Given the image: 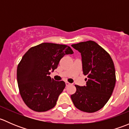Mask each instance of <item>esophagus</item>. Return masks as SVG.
Here are the masks:
<instances>
[{"instance_id":"esophagus-1","label":"esophagus","mask_w":129,"mask_h":129,"mask_svg":"<svg viewBox=\"0 0 129 129\" xmlns=\"http://www.w3.org/2000/svg\"><path fill=\"white\" fill-rule=\"evenodd\" d=\"M66 86H69V85H71V83L68 82H66Z\"/></svg>"}]
</instances>
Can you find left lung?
<instances>
[{
	"instance_id": "8db88e82",
	"label": "left lung",
	"mask_w": 129,
	"mask_h": 129,
	"mask_svg": "<svg viewBox=\"0 0 129 129\" xmlns=\"http://www.w3.org/2000/svg\"><path fill=\"white\" fill-rule=\"evenodd\" d=\"M81 54L83 73L87 76L86 85H75L76 92L71 97L75 107L92 113L102 109L110 99L116 78L111 57L95 42L89 40L72 44Z\"/></svg>"
}]
</instances>
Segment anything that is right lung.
I'll list each match as a JSON object with an SVG mask.
<instances>
[{
	"mask_svg": "<svg viewBox=\"0 0 129 129\" xmlns=\"http://www.w3.org/2000/svg\"><path fill=\"white\" fill-rule=\"evenodd\" d=\"M73 53L68 45L42 43L24 54L18 65L17 78L20 95L28 107L40 112L55 107L66 84L49 75L62 57Z\"/></svg>",
	"mask_w": 129,
	"mask_h": 129,
	"instance_id": "right-lung-1",
	"label": "right lung"
}]
</instances>
